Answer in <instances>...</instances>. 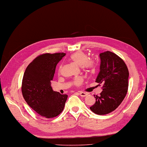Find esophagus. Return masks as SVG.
<instances>
[{"label":"esophagus","instance_id":"obj_1","mask_svg":"<svg viewBox=\"0 0 147 147\" xmlns=\"http://www.w3.org/2000/svg\"><path fill=\"white\" fill-rule=\"evenodd\" d=\"M80 95L81 96V97H86V96L88 95V94L87 93H86V92H80Z\"/></svg>","mask_w":147,"mask_h":147}]
</instances>
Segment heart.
Segmentation results:
<instances>
[{
  "label": "heart",
  "instance_id": "b5f03b06",
  "mask_svg": "<svg viewBox=\"0 0 147 147\" xmlns=\"http://www.w3.org/2000/svg\"><path fill=\"white\" fill-rule=\"evenodd\" d=\"M70 59L76 63V65L81 66V68L87 71H94L96 68V63L94 59L88 58V55L81 51H78L75 52L70 56ZM63 66L61 65L59 66V71H61ZM83 82V79L82 78H76L74 81V84L76 86H80L82 84Z\"/></svg>",
  "mask_w": 147,
  "mask_h": 147
}]
</instances>
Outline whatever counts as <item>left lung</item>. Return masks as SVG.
<instances>
[{
    "label": "left lung",
    "instance_id": "1",
    "mask_svg": "<svg viewBox=\"0 0 147 147\" xmlns=\"http://www.w3.org/2000/svg\"><path fill=\"white\" fill-rule=\"evenodd\" d=\"M100 71L96 82L102 84L100 96L90 109L98 115L107 114L115 110L125 98L129 87V73L125 62L111 51L99 54Z\"/></svg>",
    "mask_w": 147,
    "mask_h": 147
}]
</instances>
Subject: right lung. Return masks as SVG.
<instances>
[{"label": "right lung", "instance_id": "obj_1", "mask_svg": "<svg viewBox=\"0 0 147 147\" xmlns=\"http://www.w3.org/2000/svg\"><path fill=\"white\" fill-rule=\"evenodd\" d=\"M64 53H45L29 64L24 74L22 92L26 102L45 118L58 116L64 109L67 95L53 91L51 86L56 66Z\"/></svg>", "mask_w": 147, "mask_h": 147}]
</instances>
